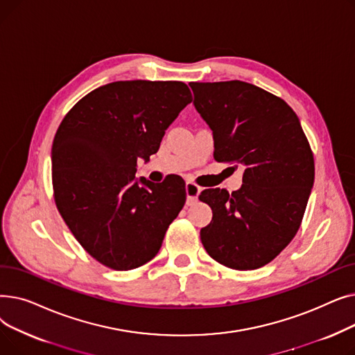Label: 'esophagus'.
I'll return each mask as SVG.
<instances>
[{
    "instance_id": "1",
    "label": "esophagus",
    "mask_w": 355,
    "mask_h": 355,
    "mask_svg": "<svg viewBox=\"0 0 355 355\" xmlns=\"http://www.w3.org/2000/svg\"><path fill=\"white\" fill-rule=\"evenodd\" d=\"M201 189L198 187L197 184L194 182H187L185 184V193H187V204L191 206L197 200H198V194H200Z\"/></svg>"
}]
</instances>
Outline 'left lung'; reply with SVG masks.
I'll return each instance as SVG.
<instances>
[{
    "mask_svg": "<svg viewBox=\"0 0 355 355\" xmlns=\"http://www.w3.org/2000/svg\"><path fill=\"white\" fill-rule=\"evenodd\" d=\"M190 86L213 130L214 159L243 171V184L232 194L201 191L198 198L213 210L201 243L230 269L262 268L300 230L315 177L309 142L292 107L263 89L240 80Z\"/></svg>",
    "mask_w": 355,
    "mask_h": 355,
    "instance_id": "left-lung-1",
    "label": "left lung"
}]
</instances>
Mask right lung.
Returning <instances> with one entry per match:
<instances>
[{
    "instance_id": "add662e5",
    "label": "right lung",
    "mask_w": 355,
    "mask_h": 355,
    "mask_svg": "<svg viewBox=\"0 0 355 355\" xmlns=\"http://www.w3.org/2000/svg\"><path fill=\"white\" fill-rule=\"evenodd\" d=\"M193 101L182 82L121 80L92 90L63 118L51 146L59 213L99 263L130 270L154 259L185 202V182L135 178L165 129Z\"/></svg>"
}]
</instances>
